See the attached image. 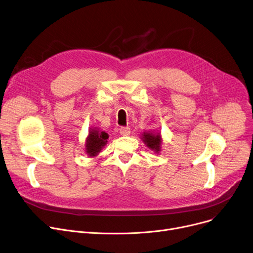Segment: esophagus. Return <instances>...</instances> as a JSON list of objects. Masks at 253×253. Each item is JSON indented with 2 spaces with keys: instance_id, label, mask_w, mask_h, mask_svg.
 Listing matches in <instances>:
<instances>
[{
  "instance_id": "1",
  "label": "esophagus",
  "mask_w": 253,
  "mask_h": 253,
  "mask_svg": "<svg viewBox=\"0 0 253 253\" xmlns=\"http://www.w3.org/2000/svg\"><path fill=\"white\" fill-rule=\"evenodd\" d=\"M120 132L122 136H128L130 133V128L128 126H122L120 128Z\"/></svg>"
}]
</instances>
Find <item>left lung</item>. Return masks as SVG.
<instances>
[{
    "mask_svg": "<svg viewBox=\"0 0 253 253\" xmlns=\"http://www.w3.org/2000/svg\"><path fill=\"white\" fill-rule=\"evenodd\" d=\"M143 141L149 147L150 149L158 152L160 150V143H161V137L160 133H152V132H144L143 133Z\"/></svg>",
    "mask_w": 253,
    "mask_h": 253,
    "instance_id": "8db88e82",
    "label": "left lung"
}]
</instances>
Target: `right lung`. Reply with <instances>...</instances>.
I'll list each match as a JSON object with an SVG mask.
<instances>
[{
  "mask_svg": "<svg viewBox=\"0 0 253 253\" xmlns=\"http://www.w3.org/2000/svg\"><path fill=\"white\" fill-rule=\"evenodd\" d=\"M108 135L105 131L91 129L85 142V151L90 156H96L102 148L106 145Z\"/></svg>",
  "mask_w": 253,
  "mask_h": 253,
  "instance_id": "right-lung-1",
  "label": "right lung"
}]
</instances>
